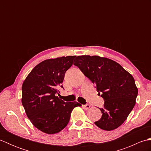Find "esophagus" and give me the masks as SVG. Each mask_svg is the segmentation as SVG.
<instances>
[{"label": "esophagus", "mask_w": 151, "mask_h": 151, "mask_svg": "<svg viewBox=\"0 0 151 151\" xmlns=\"http://www.w3.org/2000/svg\"><path fill=\"white\" fill-rule=\"evenodd\" d=\"M83 108H84V109H85V110H88V109L90 108L91 106L89 104H86V105H82Z\"/></svg>", "instance_id": "esophagus-1"}]
</instances>
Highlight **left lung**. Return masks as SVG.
I'll return each instance as SVG.
<instances>
[{
  "label": "left lung",
  "instance_id": "8db88e82",
  "mask_svg": "<svg viewBox=\"0 0 151 151\" xmlns=\"http://www.w3.org/2000/svg\"><path fill=\"white\" fill-rule=\"evenodd\" d=\"M73 64L96 85L104 99L102 117L95 124L107 131L117 129L136 104L138 89L132 75L115 61L99 56H78Z\"/></svg>",
  "mask_w": 151,
  "mask_h": 151
}]
</instances>
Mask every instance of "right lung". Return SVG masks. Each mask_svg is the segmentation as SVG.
Wrapping results in <instances>:
<instances>
[{
    "mask_svg": "<svg viewBox=\"0 0 151 151\" xmlns=\"http://www.w3.org/2000/svg\"><path fill=\"white\" fill-rule=\"evenodd\" d=\"M76 56L50 58L34 67L22 86V104L31 123L48 134L60 132L68 124L77 102H65L58 96L57 88L62 84L65 73Z\"/></svg>",
    "mask_w": 151,
    "mask_h": 151,
    "instance_id": "obj_1",
    "label": "right lung"
}]
</instances>
